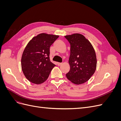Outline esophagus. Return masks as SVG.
<instances>
[{
	"instance_id": "34e87169",
	"label": "esophagus",
	"mask_w": 121,
	"mask_h": 121,
	"mask_svg": "<svg viewBox=\"0 0 121 121\" xmlns=\"http://www.w3.org/2000/svg\"><path fill=\"white\" fill-rule=\"evenodd\" d=\"M57 65H58V66H60V65H61L62 63H57Z\"/></svg>"
}]
</instances>
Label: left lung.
<instances>
[{
	"mask_svg": "<svg viewBox=\"0 0 121 121\" xmlns=\"http://www.w3.org/2000/svg\"><path fill=\"white\" fill-rule=\"evenodd\" d=\"M65 37L71 45L69 60L70 69L66 77L74 84H83L87 82L95 71V52L90 42L82 34H74Z\"/></svg>",
	"mask_w": 121,
	"mask_h": 121,
	"instance_id": "8db88e82",
	"label": "left lung"
}]
</instances>
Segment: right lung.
<instances>
[{"label":"right lung","instance_id":"obj_1","mask_svg":"<svg viewBox=\"0 0 121 121\" xmlns=\"http://www.w3.org/2000/svg\"><path fill=\"white\" fill-rule=\"evenodd\" d=\"M58 37L41 33L28 43L22 56L21 65L25 76L29 81L39 84L48 78L56 66L50 60V47Z\"/></svg>","mask_w":121,"mask_h":121}]
</instances>
